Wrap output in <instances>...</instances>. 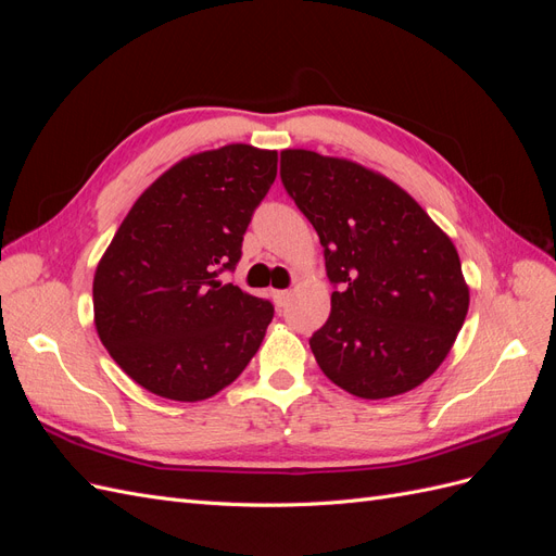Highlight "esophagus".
Returning a JSON list of instances; mask_svg holds the SVG:
<instances>
[{
  "mask_svg": "<svg viewBox=\"0 0 556 556\" xmlns=\"http://www.w3.org/2000/svg\"><path fill=\"white\" fill-rule=\"evenodd\" d=\"M290 290H276L274 292V301H276V306H285L290 301Z\"/></svg>",
  "mask_w": 556,
  "mask_h": 556,
  "instance_id": "obj_1",
  "label": "esophagus"
}]
</instances>
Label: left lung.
Listing matches in <instances>:
<instances>
[{"instance_id":"8db88e82","label":"left lung","mask_w":556,"mask_h":556,"mask_svg":"<svg viewBox=\"0 0 556 556\" xmlns=\"http://www.w3.org/2000/svg\"><path fill=\"white\" fill-rule=\"evenodd\" d=\"M280 178L325 248L331 313L311 339L323 374L359 399H390L443 364L468 313L457 248L378 172L282 150Z\"/></svg>"}]
</instances>
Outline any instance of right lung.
<instances>
[{
  "mask_svg": "<svg viewBox=\"0 0 556 556\" xmlns=\"http://www.w3.org/2000/svg\"><path fill=\"white\" fill-rule=\"evenodd\" d=\"M278 174L276 150L229 143L174 164L134 201L97 264L94 327L143 390L204 401L260 350L274 306L220 274Z\"/></svg>",
  "mask_w": 556,
  "mask_h": 556,
  "instance_id": "right-lung-1",
  "label": "right lung"
}]
</instances>
